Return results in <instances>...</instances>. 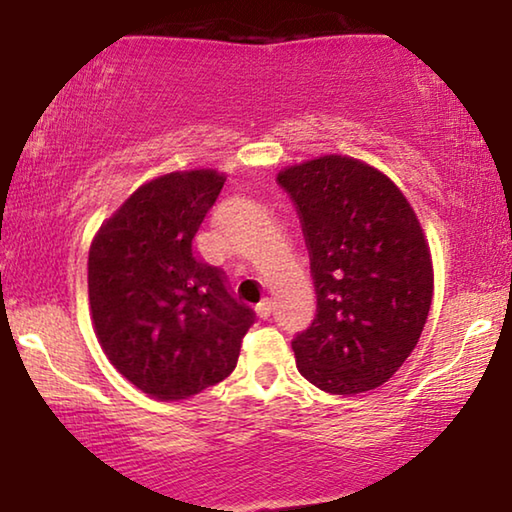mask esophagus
I'll list each match as a JSON object with an SVG mask.
<instances>
[{"label": "esophagus", "mask_w": 512, "mask_h": 512, "mask_svg": "<svg viewBox=\"0 0 512 512\" xmlns=\"http://www.w3.org/2000/svg\"><path fill=\"white\" fill-rule=\"evenodd\" d=\"M255 311H257V316L262 318V320H266L268 316H271V311H273V305H271V300L268 298H264L262 302H259V305L255 307Z\"/></svg>", "instance_id": "34e87169"}]
</instances>
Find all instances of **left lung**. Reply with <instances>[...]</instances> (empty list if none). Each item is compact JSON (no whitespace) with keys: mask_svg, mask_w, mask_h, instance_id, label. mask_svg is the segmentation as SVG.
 Segmentation results:
<instances>
[{"mask_svg":"<svg viewBox=\"0 0 512 512\" xmlns=\"http://www.w3.org/2000/svg\"><path fill=\"white\" fill-rule=\"evenodd\" d=\"M316 289V318L291 341L320 391L357 395L391 379L413 352L433 296L418 216L391 178L325 155L284 169Z\"/></svg>","mask_w":512,"mask_h":512,"instance_id":"obj_1","label":"left lung"}]
</instances>
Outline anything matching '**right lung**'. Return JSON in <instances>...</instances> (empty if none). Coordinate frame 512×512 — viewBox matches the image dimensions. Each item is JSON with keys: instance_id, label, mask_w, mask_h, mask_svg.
Masks as SVG:
<instances>
[{"instance_id": "right-lung-1", "label": "right lung", "mask_w": 512, "mask_h": 512, "mask_svg": "<svg viewBox=\"0 0 512 512\" xmlns=\"http://www.w3.org/2000/svg\"><path fill=\"white\" fill-rule=\"evenodd\" d=\"M223 173H167L142 185L94 237L88 291L112 366L158 400H187L230 375L255 311L232 296L194 237Z\"/></svg>"}]
</instances>
